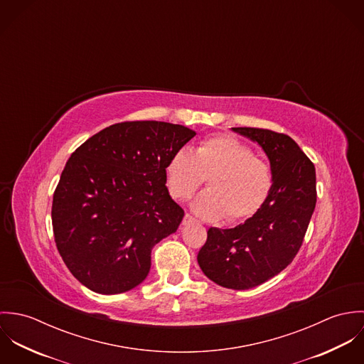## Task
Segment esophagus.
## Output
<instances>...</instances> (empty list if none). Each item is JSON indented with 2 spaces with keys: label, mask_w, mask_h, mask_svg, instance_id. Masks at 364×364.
I'll use <instances>...</instances> for the list:
<instances>
[{
  "label": "esophagus",
  "mask_w": 364,
  "mask_h": 364,
  "mask_svg": "<svg viewBox=\"0 0 364 364\" xmlns=\"http://www.w3.org/2000/svg\"><path fill=\"white\" fill-rule=\"evenodd\" d=\"M193 223H196V220H195L191 214H185L182 224H183V225H189V224H193Z\"/></svg>",
  "instance_id": "esophagus-1"
}]
</instances>
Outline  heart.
I'll list each match as a JSON object with an SVG mask.
<instances>
[{
  "mask_svg": "<svg viewBox=\"0 0 364 364\" xmlns=\"http://www.w3.org/2000/svg\"><path fill=\"white\" fill-rule=\"evenodd\" d=\"M166 186L176 200H188L208 178V191L191 205L205 220L238 221L264 203L273 175L269 164L235 137L218 134L202 140L192 151L179 149L165 168Z\"/></svg>",
  "mask_w": 364,
  "mask_h": 364,
  "instance_id": "obj_1",
  "label": "heart"
}]
</instances>
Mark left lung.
Returning <instances> with one entry per match:
<instances>
[{
  "instance_id": "8db88e82",
  "label": "left lung",
  "mask_w": 364,
  "mask_h": 364,
  "mask_svg": "<svg viewBox=\"0 0 364 364\" xmlns=\"http://www.w3.org/2000/svg\"><path fill=\"white\" fill-rule=\"evenodd\" d=\"M232 130L266 153L273 185L264 203L244 224L208 228L198 262L218 286L248 290L280 273L297 255L316 203V178L310 158L287 134L255 127Z\"/></svg>"
}]
</instances>
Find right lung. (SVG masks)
Masks as SVG:
<instances>
[{
  "mask_svg": "<svg viewBox=\"0 0 364 364\" xmlns=\"http://www.w3.org/2000/svg\"><path fill=\"white\" fill-rule=\"evenodd\" d=\"M195 136L182 124L123 122L68 158L53 195V232L80 283L119 294L147 277L153 247L185 215L165 186L166 164Z\"/></svg>",
  "mask_w": 364,
  "mask_h": 364,
  "instance_id": "obj_1",
  "label": "right lung"
}]
</instances>
